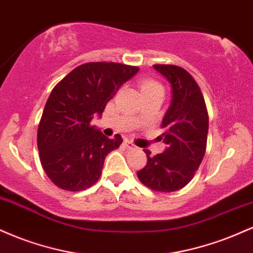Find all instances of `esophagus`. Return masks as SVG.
I'll return each instance as SVG.
<instances>
[{"mask_svg": "<svg viewBox=\"0 0 253 253\" xmlns=\"http://www.w3.org/2000/svg\"><path fill=\"white\" fill-rule=\"evenodd\" d=\"M125 145H126L127 149H129V150H136V149H138V147H136L135 145L129 140H125Z\"/></svg>", "mask_w": 253, "mask_h": 253, "instance_id": "esophagus-1", "label": "esophagus"}]
</instances>
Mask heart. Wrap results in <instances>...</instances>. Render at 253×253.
Listing matches in <instances>:
<instances>
[{
  "label": "heart",
  "instance_id": "1",
  "mask_svg": "<svg viewBox=\"0 0 253 253\" xmlns=\"http://www.w3.org/2000/svg\"><path fill=\"white\" fill-rule=\"evenodd\" d=\"M140 89L141 91L145 92V91H149V90H162L163 91V88H162L161 84H158L155 81H143L140 84Z\"/></svg>",
  "mask_w": 253,
  "mask_h": 253
}]
</instances>
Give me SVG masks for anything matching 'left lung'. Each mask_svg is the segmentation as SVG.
<instances>
[{
	"label": "left lung",
	"instance_id": "obj_1",
	"mask_svg": "<svg viewBox=\"0 0 253 253\" xmlns=\"http://www.w3.org/2000/svg\"><path fill=\"white\" fill-rule=\"evenodd\" d=\"M159 74L171 84L170 107L165 113L161 139L163 153L151 156L144 150L147 164L136 172L139 181L161 193L177 191L195 176L207 146L208 112L201 89L187 70L177 65L156 64Z\"/></svg>",
	"mask_w": 253,
	"mask_h": 253
}]
</instances>
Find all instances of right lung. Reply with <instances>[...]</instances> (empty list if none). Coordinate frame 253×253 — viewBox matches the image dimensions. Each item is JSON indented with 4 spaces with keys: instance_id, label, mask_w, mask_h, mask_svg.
Listing matches in <instances>:
<instances>
[{
    "instance_id": "1",
    "label": "right lung",
    "mask_w": 253,
    "mask_h": 253,
    "mask_svg": "<svg viewBox=\"0 0 253 253\" xmlns=\"http://www.w3.org/2000/svg\"><path fill=\"white\" fill-rule=\"evenodd\" d=\"M138 66L95 62L77 66L51 91L38 126V150L46 175L69 191L90 188L100 178L104 159L123 138L103 135L91 120Z\"/></svg>"
}]
</instances>
